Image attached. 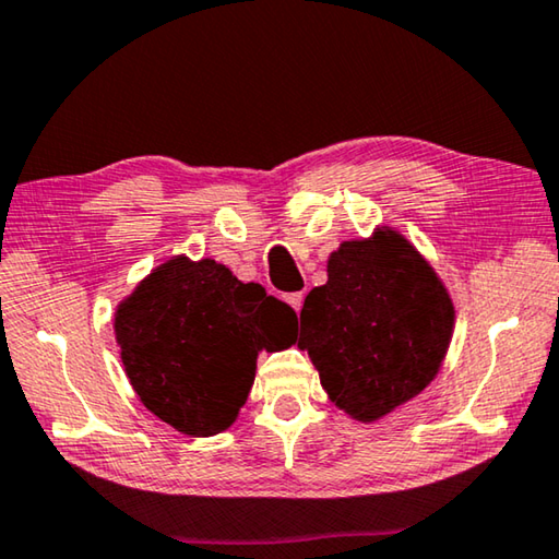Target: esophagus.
<instances>
[{"label":"esophagus","instance_id":"esophagus-1","mask_svg":"<svg viewBox=\"0 0 559 559\" xmlns=\"http://www.w3.org/2000/svg\"><path fill=\"white\" fill-rule=\"evenodd\" d=\"M286 298V302L288 306L293 308V310H300V306H302V293H288V296H283Z\"/></svg>","mask_w":559,"mask_h":559}]
</instances>
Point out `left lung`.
Listing matches in <instances>:
<instances>
[{"label":"left lung","instance_id":"left-lung-1","mask_svg":"<svg viewBox=\"0 0 559 559\" xmlns=\"http://www.w3.org/2000/svg\"><path fill=\"white\" fill-rule=\"evenodd\" d=\"M453 306L437 273L394 231L345 241L328 283L308 293L298 347L340 409L374 421L409 402L439 372Z\"/></svg>","mask_w":559,"mask_h":559}]
</instances>
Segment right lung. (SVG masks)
I'll use <instances>...</instances> for the list:
<instances>
[{
	"instance_id": "1",
	"label": "right lung",
	"mask_w": 559,
	"mask_h": 559,
	"mask_svg": "<svg viewBox=\"0 0 559 559\" xmlns=\"http://www.w3.org/2000/svg\"><path fill=\"white\" fill-rule=\"evenodd\" d=\"M296 310L216 261L177 257L150 273L116 316L132 390L189 437L224 431L249 396L261 347L296 343Z\"/></svg>"
}]
</instances>
